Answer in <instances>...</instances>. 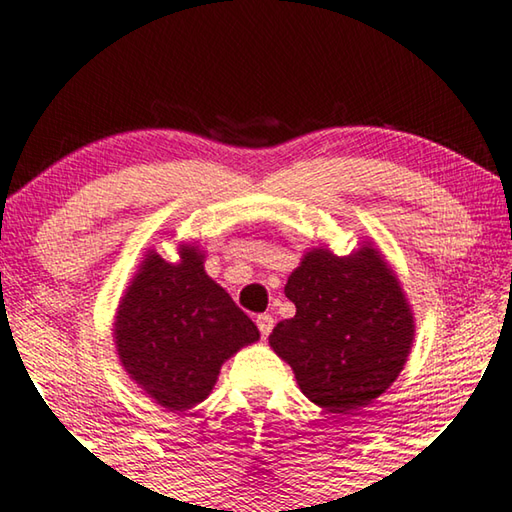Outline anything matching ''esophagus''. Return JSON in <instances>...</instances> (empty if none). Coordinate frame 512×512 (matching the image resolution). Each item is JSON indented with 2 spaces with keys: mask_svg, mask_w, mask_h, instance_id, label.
Returning <instances> with one entry per match:
<instances>
[{
  "mask_svg": "<svg viewBox=\"0 0 512 512\" xmlns=\"http://www.w3.org/2000/svg\"><path fill=\"white\" fill-rule=\"evenodd\" d=\"M273 326H275V321H273L271 314H259V316H257V328H259V332H262L264 339L271 335Z\"/></svg>",
  "mask_w": 512,
  "mask_h": 512,
  "instance_id": "obj_1",
  "label": "esophagus"
}]
</instances>
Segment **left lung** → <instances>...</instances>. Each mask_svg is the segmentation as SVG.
I'll list each match as a JSON object with an SVG mask.
<instances>
[{"label": "left lung", "mask_w": 512, "mask_h": 512, "mask_svg": "<svg viewBox=\"0 0 512 512\" xmlns=\"http://www.w3.org/2000/svg\"><path fill=\"white\" fill-rule=\"evenodd\" d=\"M291 319L269 344L294 369L307 399L335 415H360L399 378L415 339L401 282L371 243L346 257L312 248L289 275Z\"/></svg>", "instance_id": "obj_1"}]
</instances>
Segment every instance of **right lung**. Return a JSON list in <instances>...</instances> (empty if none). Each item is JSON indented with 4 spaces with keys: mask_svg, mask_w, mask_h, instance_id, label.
I'll return each mask as SVG.
<instances>
[{
    "mask_svg": "<svg viewBox=\"0 0 512 512\" xmlns=\"http://www.w3.org/2000/svg\"><path fill=\"white\" fill-rule=\"evenodd\" d=\"M113 339L129 378L161 408L182 412L207 399L223 362L259 330L205 273L202 250L182 243L180 262L148 250L120 298Z\"/></svg>",
    "mask_w": 512,
    "mask_h": 512,
    "instance_id": "right-lung-1",
    "label": "right lung"
}]
</instances>
